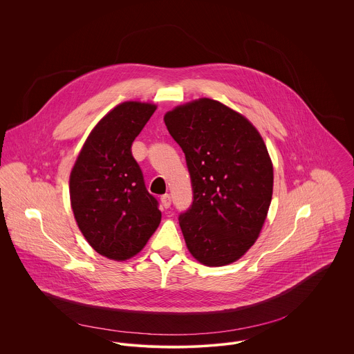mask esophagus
<instances>
[{
    "instance_id": "esophagus-1",
    "label": "esophagus",
    "mask_w": 354,
    "mask_h": 354,
    "mask_svg": "<svg viewBox=\"0 0 354 354\" xmlns=\"http://www.w3.org/2000/svg\"><path fill=\"white\" fill-rule=\"evenodd\" d=\"M160 202H162V205H163L165 208H169V207H170V204H171V198H170V195H169V194L163 195V196L160 198Z\"/></svg>"
}]
</instances>
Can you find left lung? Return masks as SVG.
Segmentation results:
<instances>
[{
  "label": "left lung",
  "mask_w": 354,
  "mask_h": 354,
  "mask_svg": "<svg viewBox=\"0 0 354 354\" xmlns=\"http://www.w3.org/2000/svg\"><path fill=\"white\" fill-rule=\"evenodd\" d=\"M163 120L192 181L194 203L180 215L188 251L209 267L237 261L256 243L272 198L261 135L241 113L209 98L176 106Z\"/></svg>",
  "instance_id": "8db88e82"
}]
</instances>
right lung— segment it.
Wrapping results in <instances>:
<instances>
[{"mask_svg": "<svg viewBox=\"0 0 354 354\" xmlns=\"http://www.w3.org/2000/svg\"><path fill=\"white\" fill-rule=\"evenodd\" d=\"M155 110L150 102L117 104L93 128L71 170L76 223L93 250L111 260L138 254L160 223L158 202L131 151Z\"/></svg>", "mask_w": 354, "mask_h": 354, "instance_id": "add662e5", "label": "right lung"}]
</instances>
